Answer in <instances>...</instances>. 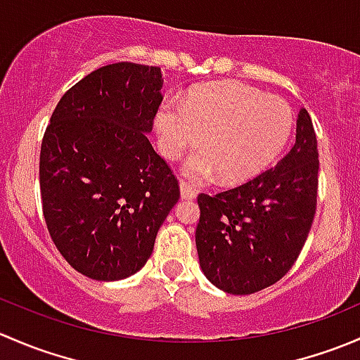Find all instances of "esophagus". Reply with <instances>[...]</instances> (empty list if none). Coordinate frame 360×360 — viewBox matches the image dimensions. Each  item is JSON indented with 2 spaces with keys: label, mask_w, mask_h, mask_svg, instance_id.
Listing matches in <instances>:
<instances>
[{
  "label": "esophagus",
  "mask_w": 360,
  "mask_h": 360,
  "mask_svg": "<svg viewBox=\"0 0 360 360\" xmlns=\"http://www.w3.org/2000/svg\"><path fill=\"white\" fill-rule=\"evenodd\" d=\"M179 188H181V197H183L184 200H191V198H195V195H197V191H195L188 183H181Z\"/></svg>",
  "instance_id": "esophagus-1"
}]
</instances>
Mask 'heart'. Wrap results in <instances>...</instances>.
Instances as JSON below:
<instances>
[{
    "mask_svg": "<svg viewBox=\"0 0 360 360\" xmlns=\"http://www.w3.org/2000/svg\"><path fill=\"white\" fill-rule=\"evenodd\" d=\"M158 144L167 158H177L200 143L203 151L184 165L193 181L221 174L226 184H240L263 172L288 144L294 127L291 106L238 82L209 83L190 90L181 106L163 104L155 116Z\"/></svg>",
    "mask_w": 360,
    "mask_h": 360,
    "instance_id": "1",
    "label": "heart"
}]
</instances>
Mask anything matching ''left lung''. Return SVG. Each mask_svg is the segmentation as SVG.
<instances>
[{
	"label": "left lung",
	"instance_id": "1",
	"mask_svg": "<svg viewBox=\"0 0 360 360\" xmlns=\"http://www.w3.org/2000/svg\"><path fill=\"white\" fill-rule=\"evenodd\" d=\"M319 151L308 111L275 167L217 195H198L202 271L221 291L252 294L281 281L300 256L317 207Z\"/></svg>",
	"mask_w": 360,
	"mask_h": 360
}]
</instances>
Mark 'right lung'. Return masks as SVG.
Masks as SVG:
<instances>
[{
    "mask_svg": "<svg viewBox=\"0 0 360 360\" xmlns=\"http://www.w3.org/2000/svg\"><path fill=\"white\" fill-rule=\"evenodd\" d=\"M162 71L103 66L60 97L41 141L43 216L64 259L94 281L146 264L179 200V183L146 134L162 104Z\"/></svg>",
    "mask_w": 360,
    "mask_h": 360,
    "instance_id": "1",
    "label": "right lung"
}]
</instances>
